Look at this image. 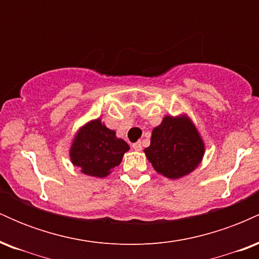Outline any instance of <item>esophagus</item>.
<instances>
[{"label":"esophagus","instance_id":"obj_1","mask_svg":"<svg viewBox=\"0 0 259 259\" xmlns=\"http://www.w3.org/2000/svg\"><path fill=\"white\" fill-rule=\"evenodd\" d=\"M133 148L135 151H141L142 150V146H141V141H138L135 142V144H133Z\"/></svg>","mask_w":259,"mask_h":259}]
</instances>
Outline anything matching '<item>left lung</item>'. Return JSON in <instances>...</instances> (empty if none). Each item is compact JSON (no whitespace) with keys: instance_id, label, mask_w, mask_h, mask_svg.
I'll use <instances>...</instances> for the list:
<instances>
[{"instance_id":"left-lung-1","label":"left lung","mask_w":259,"mask_h":259,"mask_svg":"<svg viewBox=\"0 0 259 259\" xmlns=\"http://www.w3.org/2000/svg\"><path fill=\"white\" fill-rule=\"evenodd\" d=\"M204 141L186 113L164 115L153 127L151 145L144 150L157 173L169 179H180L195 170L203 159Z\"/></svg>"}]
</instances>
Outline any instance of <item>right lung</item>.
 Returning <instances> with one entry per match:
<instances>
[{
    "label": "right lung",
    "instance_id": "1",
    "mask_svg": "<svg viewBox=\"0 0 259 259\" xmlns=\"http://www.w3.org/2000/svg\"><path fill=\"white\" fill-rule=\"evenodd\" d=\"M130 150L114 130L108 129L101 118L86 121L75 133L69 147V158L82 174L106 178L120 164Z\"/></svg>",
    "mask_w": 259,
    "mask_h": 259
}]
</instances>
